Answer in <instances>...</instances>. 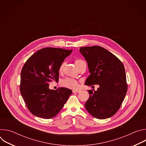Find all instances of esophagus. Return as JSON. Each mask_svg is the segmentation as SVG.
<instances>
[{
    "label": "esophagus",
    "instance_id": "obj_1",
    "mask_svg": "<svg viewBox=\"0 0 146 146\" xmlns=\"http://www.w3.org/2000/svg\"><path fill=\"white\" fill-rule=\"evenodd\" d=\"M81 91V90H73V92L74 93H78Z\"/></svg>",
    "mask_w": 146,
    "mask_h": 146
}]
</instances>
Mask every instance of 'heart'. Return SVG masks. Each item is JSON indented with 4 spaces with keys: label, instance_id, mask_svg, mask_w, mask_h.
Returning a JSON list of instances; mask_svg holds the SVG:
<instances>
[{
    "label": "heart",
    "instance_id": "b5f03b06",
    "mask_svg": "<svg viewBox=\"0 0 146 146\" xmlns=\"http://www.w3.org/2000/svg\"><path fill=\"white\" fill-rule=\"evenodd\" d=\"M83 62H84L81 59H78L75 61L76 65L78 68V69L80 68ZM65 65H66V63L65 62H62V63L61 64V65L59 68V73L63 72V71L64 70V68L65 66ZM60 84L64 87L70 88V89H76L78 87V83L77 80H76L73 78H69V77H66V78L60 81Z\"/></svg>",
    "mask_w": 146,
    "mask_h": 146
}]
</instances>
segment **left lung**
I'll return each mask as SVG.
<instances>
[{
  "label": "left lung",
  "instance_id": "left-lung-1",
  "mask_svg": "<svg viewBox=\"0 0 146 146\" xmlns=\"http://www.w3.org/2000/svg\"><path fill=\"white\" fill-rule=\"evenodd\" d=\"M80 52L87 60L91 73L85 84L99 86L97 91H88L86 110L98 119L110 118L119 110L127 92L123 65L113 54L100 46L80 47Z\"/></svg>",
  "mask_w": 146,
  "mask_h": 146
}]
</instances>
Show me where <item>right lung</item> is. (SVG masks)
I'll return each instance as SVG.
<instances>
[{"mask_svg": "<svg viewBox=\"0 0 146 146\" xmlns=\"http://www.w3.org/2000/svg\"><path fill=\"white\" fill-rule=\"evenodd\" d=\"M72 50L47 47L36 51L25 63L21 73L20 92L30 112L49 119L64 107L72 91L49 89V82L59 80V68Z\"/></svg>", "mask_w": 146, "mask_h": 146, "instance_id": "obj_1", "label": "right lung"}]
</instances>
